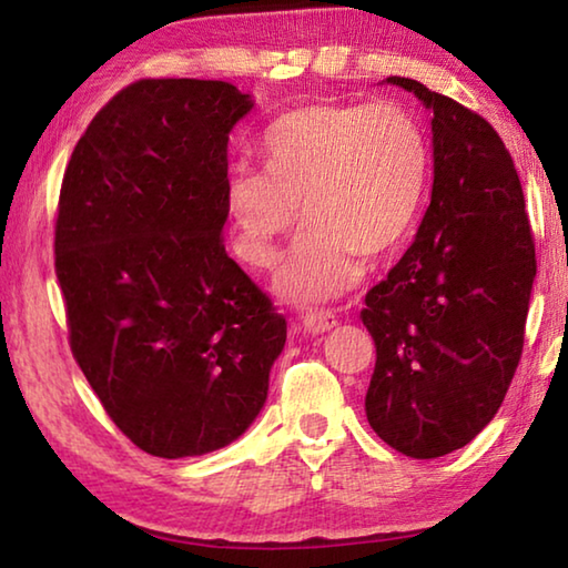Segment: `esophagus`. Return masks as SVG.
<instances>
[{
	"label": "esophagus",
	"instance_id": "obj_1",
	"mask_svg": "<svg viewBox=\"0 0 568 568\" xmlns=\"http://www.w3.org/2000/svg\"><path fill=\"white\" fill-rule=\"evenodd\" d=\"M335 315L331 313V311H323V307H311V311H305L303 313V325H305V331H311V333H325V331H331V328H335Z\"/></svg>",
	"mask_w": 568,
	"mask_h": 568
}]
</instances>
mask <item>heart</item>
<instances>
[{
	"label": "heart",
	"mask_w": 568,
	"mask_h": 568,
	"mask_svg": "<svg viewBox=\"0 0 568 568\" xmlns=\"http://www.w3.org/2000/svg\"><path fill=\"white\" fill-rule=\"evenodd\" d=\"M265 170L237 165L225 185L235 255L267 271L281 237L307 225L275 275L285 301L315 303L361 281L363 255L398 253L430 175L428 134L406 104L321 102L277 118L261 140Z\"/></svg>",
	"instance_id": "heart-1"
}]
</instances>
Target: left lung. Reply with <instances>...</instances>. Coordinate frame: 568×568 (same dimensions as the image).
Returning <instances> with one entry per match:
<instances>
[{
	"label": "left lung",
	"instance_id": "left-lung-1",
	"mask_svg": "<svg viewBox=\"0 0 568 568\" xmlns=\"http://www.w3.org/2000/svg\"><path fill=\"white\" fill-rule=\"evenodd\" d=\"M434 112V190L413 245L361 311L376 343L371 428L410 458L470 444L501 408L524 351L536 247L504 140L480 114L408 77Z\"/></svg>",
	"mask_w": 568,
	"mask_h": 568
}]
</instances>
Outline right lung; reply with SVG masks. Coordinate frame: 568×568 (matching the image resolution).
Here are the masks:
<instances>
[{"label":"right lung","mask_w":568,"mask_h":568,"mask_svg":"<svg viewBox=\"0 0 568 568\" xmlns=\"http://www.w3.org/2000/svg\"><path fill=\"white\" fill-rule=\"evenodd\" d=\"M253 110L220 80H138L67 162L54 273L70 348L150 456H203L261 413L285 318L225 253L227 140Z\"/></svg>","instance_id":"1"}]
</instances>
